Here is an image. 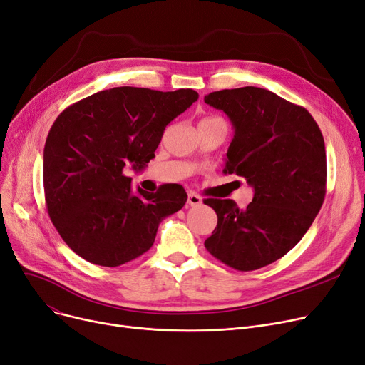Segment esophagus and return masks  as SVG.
I'll use <instances>...</instances> for the list:
<instances>
[{"mask_svg": "<svg viewBox=\"0 0 365 365\" xmlns=\"http://www.w3.org/2000/svg\"><path fill=\"white\" fill-rule=\"evenodd\" d=\"M202 203V197L196 193H188V197H187V205L188 206H199Z\"/></svg>", "mask_w": 365, "mask_h": 365, "instance_id": "34e87169", "label": "esophagus"}]
</instances>
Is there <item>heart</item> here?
I'll return each instance as SVG.
<instances>
[{"label": "heart", "instance_id": "heart-1", "mask_svg": "<svg viewBox=\"0 0 365 365\" xmlns=\"http://www.w3.org/2000/svg\"><path fill=\"white\" fill-rule=\"evenodd\" d=\"M212 118H215V117H212Z\"/></svg>", "mask_w": 365, "mask_h": 365}]
</instances>
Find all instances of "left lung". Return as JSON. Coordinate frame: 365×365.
I'll return each instance as SVG.
<instances>
[{
    "label": "left lung",
    "mask_w": 365,
    "mask_h": 365,
    "mask_svg": "<svg viewBox=\"0 0 365 365\" xmlns=\"http://www.w3.org/2000/svg\"><path fill=\"white\" fill-rule=\"evenodd\" d=\"M229 115L235 136L224 173L245 178L254 199H205L218 222L205 248L240 272L264 267L296 247L325 199L324 136L310 113L276 93L247 86L205 96Z\"/></svg>",
    "instance_id": "8db88e82"
}]
</instances>
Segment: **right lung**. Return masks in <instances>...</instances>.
Masks as SVG:
<instances>
[{
  "label": "right lung",
  "instance_id": "add662e5",
  "mask_svg": "<svg viewBox=\"0 0 365 365\" xmlns=\"http://www.w3.org/2000/svg\"><path fill=\"white\" fill-rule=\"evenodd\" d=\"M199 95L193 89L101 91L65 108L44 145L47 214L65 244L86 262L117 267L147 252L160 221L180 211L185 190L162 185L133 193L126 165L143 169L165 128Z\"/></svg>",
  "mask_w": 365,
  "mask_h": 365
}]
</instances>
